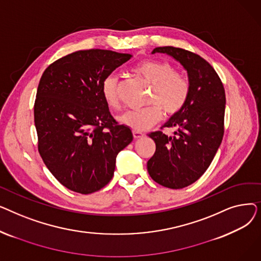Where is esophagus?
I'll return each instance as SVG.
<instances>
[{
    "instance_id": "1",
    "label": "esophagus",
    "mask_w": 261,
    "mask_h": 261,
    "mask_svg": "<svg viewBox=\"0 0 261 261\" xmlns=\"http://www.w3.org/2000/svg\"><path fill=\"white\" fill-rule=\"evenodd\" d=\"M132 133H133V138L134 139H141V138H143V136H144V133L139 132V131H133Z\"/></svg>"
}]
</instances>
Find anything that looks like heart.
<instances>
[{"label": "heart", "mask_w": 261, "mask_h": 261, "mask_svg": "<svg viewBox=\"0 0 261 261\" xmlns=\"http://www.w3.org/2000/svg\"><path fill=\"white\" fill-rule=\"evenodd\" d=\"M133 72L151 85L148 97L149 107L129 111L120 120L133 131H145L155 126L163 112L171 117L185 108L190 95V82L181 73L175 72L172 64L160 60H144L133 67ZM101 94L110 108L119 107V79L115 75L107 76L101 82Z\"/></svg>", "instance_id": "b5f03b06"}]
</instances>
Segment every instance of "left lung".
<instances>
[{
	"mask_svg": "<svg viewBox=\"0 0 261 261\" xmlns=\"http://www.w3.org/2000/svg\"><path fill=\"white\" fill-rule=\"evenodd\" d=\"M154 53L168 54L179 61L190 82L185 108L164 125L174 128V135L162 131L148 134L156 147L147 163L150 176L164 187L180 189L200 179L222 142L225 91L214 67L199 55L173 46L156 47Z\"/></svg>",
	"mask_w": 261,
	"mask_h": 261,
	"instance_id": "1",
	"label": "left lung"
}]
</instances>
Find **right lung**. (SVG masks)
I'll list each match as a JSON object with an SVG mask.
<instances>
[{
    "mask_svg": "<svg viewBox=\"0 0 261 261\" xmlns=\"http://www.w3.org/2000/svg\"><path fill=\"white\" fill-rule=\"evenodd\" d=\"M131 57L108 49L77 50L41 76L34 106L38 151L51 174L75 193L105 187L118 152L133 140L101 94L102 80Z\"/></svg>",
    "mask_w": 261,
    "mask_h": 261,
    "instance_id": "1",
    "label": "right lung"
}]
</instances>
